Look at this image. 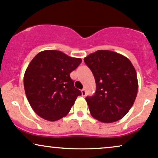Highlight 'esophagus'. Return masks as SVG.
<instances>
[{"label": "esophagus", "mask_w": 158, "mask_h": 158, "mask_svg": "<svg viewBox=\"0 0 158 158\" xmlns=\"http://www.w3.org/2000/svg\"><path fill=\"white\" fill-rule=\"evenodd\" d=\"M81 92H82V95L83 97H85L86 95V91H85V88H83L82 91H81Z\"/></svg>", "instance_id": "esophagus-1"}]
</instances>
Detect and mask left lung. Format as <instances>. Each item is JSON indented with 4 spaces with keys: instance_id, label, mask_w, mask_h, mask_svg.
I'll use <instances>...</instances> for the list:
<instances>
[{
    "instance_id": "8db88e82",
    "label": "left lung",
    "mask_w": 158,
    "mask_h": 158,
    "mask_svg": "<svg viewBox=\"0 0 158 158\" xmlns=\"http://www.w3.org/2000/svg\"><path fill=\"white\" fill-rule=\"evenodd\" d=\"M92 71L96 92L86 101L91 115L103 123H112L129 112L138 91L136 72L131 60L109 50H98L84 58Z\"/></svg>"
}]
</instances>
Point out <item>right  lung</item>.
I'll return each instance as SVG.
<instances>
[{"instance_id":"right-lung-1","label":"right lung","mask_w":158,"mask_h":158,"mask_svg":"<svg viewBox=\"0 0 158 158\" xmlns=\"http://www.w3.org/2000/svg\"><path fill=\"white\" fill-rule=\"evenodd\" d=\"M82 59L57 50L40 52L33 58L24 76V87L31 108L45 120L55 121L68 114L78 96L70 73Z\"/></svg>"}]
</instances>
